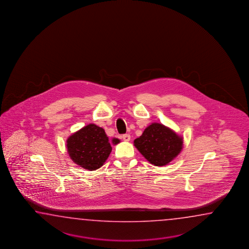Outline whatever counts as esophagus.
Masks as SVG:
<instances>
[{
    "mask_svg": "<svg viewBox=\"0 0 249 249\" xmlns=\"http://www.w3.org/2000/svg\"><path fill=\"white\" fill-rule=\"evenodd\" d=\"M122 138L123 140H124V142H129V141L131 140V136H130V134H124Z\"/></svg>",
    "mask_w": 249,
    "mask_h": 249,
    "instance_id": "34e87169",
    "label": "esophagus"
}]
</instances>
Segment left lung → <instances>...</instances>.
Masks as SVG:
<instances>
[{"label": "left lung", "mask_w": 249, "mask_h": 249, "mask_svg": "<svg viewBox=\"0 0 249 249\" xmlns=\"http://www.w3.org/2000/svg\"><path fill=\"white\" fill-rule=\"evenodd\" d=\"M133 144L150 164L163 166L180 154L183 147V138L169 127L152 123L140 137L134 140Z\"/></svg>", "instance_id": "left-lung-1"}]
</instances>
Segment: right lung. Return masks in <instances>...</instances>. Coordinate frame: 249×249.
<instances>
[{
	"instance_id": "right-lung-1",
	"label": "right lung",
	"mask_w": 249,
	"mask_h": 249,
	"mask_svg": "<svg viewBox=\"0 0 249 249\" xmlns=\"http://www.w3.org/2000/svg\"><path fill=\"white\" fill-rule=\"evenodd\" d=\"M111 142L117 145L120 140L113 138ZM67 148L74 164L89 171L101 167L111 152V143L103 128L89 124L67 140Z\"/></svg>"
}]
</instances>
